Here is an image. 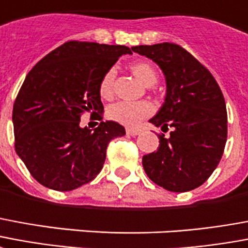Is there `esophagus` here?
Listing matches in <instances>:
<instances>
[{"label":"esophagus","instance_id":"34e87169","mask_svg":"<svg viewBox=\"0 0 248 248\" xmlns=\"http://www.w3.org/2000/svg\"><path fill=\"white\" fill-rule=\"evenodd\" d=\"M140 133H142V130L139 129H126V134H127V135H131V137L139 135Z\"/></svg>","mask_w":248,"mask_h":248}]
</instances>
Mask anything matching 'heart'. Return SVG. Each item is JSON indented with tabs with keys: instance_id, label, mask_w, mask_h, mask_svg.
Segmentation results:
<instances>
[{
	"instance_id": "obj_1",
	"label": "heart",
	"mask_w": 248,
	"mask_h": 248,
	"mask_svg": "<svg viewBox=\"0 0 248 248\" xmlns=\"http://www.w3.org/2000/svg\"><path fill=\"white\" fill-rule=\"evenodd\" d=\"M134 75L147 87H151L157 81V73L150 63H135L131 65ZM115 68H109L100 81V94L102 98L109 100L114 94ZM154 106L147 101H119L108 109V117L124 126H137L143 119L152 114Z\"/></svg>"
}]
</instances>
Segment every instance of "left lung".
<instances>
[{
  "label": "left lung",
  "instance_id": "obj_1",
  "mask_svg": "<svg viewBox=\"0 0 248 248\" xmlns=\"http://www.w3.org/2000/svg\"><path fill=\"white\" fill-rule=\"evenodd\" d=\"M166 76V101L150 122L159 135L156 151L144 155L143 168L170 192H188L208 180L221 160L227 139V113L221 88L202 64L175 43L135 46Z\"/></svg>",
  "mask_w": 248,
  "mask_h": 248
}]
</instances>
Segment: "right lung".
Returning <instances> with one entry per match:
<instances>
[{"instance_id": "add662e5", "label": "right lung", "mask_w": 248, "mask_h": 248, "mask_svg": "<svg viewBox=\"0 0 248 248\" xmlns=\"http://www.w3.org/2000/svg\"><path fill=\"white\" fill-rule=\"evenodd\" d=\"M126 54V46L71 40L27 73L13 106L14 146L38 183L67 192L100 173L109 142L126 134L122 124L102 121L100 81ZM84 112L101 121L98 128L79 126Z\"/></svg>"}]
</instances>
